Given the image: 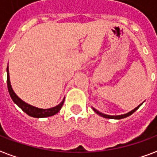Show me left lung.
Returning a JSON list of instances; mask_svg holds the SVG:
<instances>
[{
	"mask_svg": "<svg viewBox=\"0 0 157 157\" xmlns=\"http://www.w3.org/2000/svg\"><path fill=\"white\" fill-rule=\"evenodd\" d=\"M142 104V103H141ZM141 104L140 105H139L137 106V107H136L135 109H133L132 111H129L128 113H126V114H123V115H119V116H110V115H106V114H103V113H101V112H100L99 111H97L96 109H95V108L92 107V109H93V111L96 112V114H98L99 116H101V117H104V118H107V119H117V120H120V119H123V118H126V117H129V116H131L132 114H133L135 111L137 110L138 108L140 107V105H141Z\"/></svg>",
	"mask_w": 157,
	"mask_h": 157,
	"instance_id": "1",
	"label": "left lung"
}]
</instances>
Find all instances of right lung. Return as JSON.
Segmentation results:
<instances>
[{"instance_id":"right-lung-1","label":"right lung","mask_w":157,"mask_h":157,"mask_svg":"<svg viewBox=\"0 0 157 157\" xmlns=\"http://www.w3.org/2000/svg\"><path fill=\"white\" fill-rule=\"evenodd\" d=\"M6 72H7V87H8V91L10 94L11 99L15 102V104H17L24 112H25L26 114L29 115L31 117H36V118H43V117H48L54 116L56 113L59 112V111L61 110L62 105H63L64 100L59 104V105H56L54 107L49 108V109H41V108L36 107L33 105H30L28 103H26L24 101L19 98L17 96V94L14 92L13 89L11 87V85H10V75H9V67H7L6 68Z\"/></svg>"}]
</instances>
